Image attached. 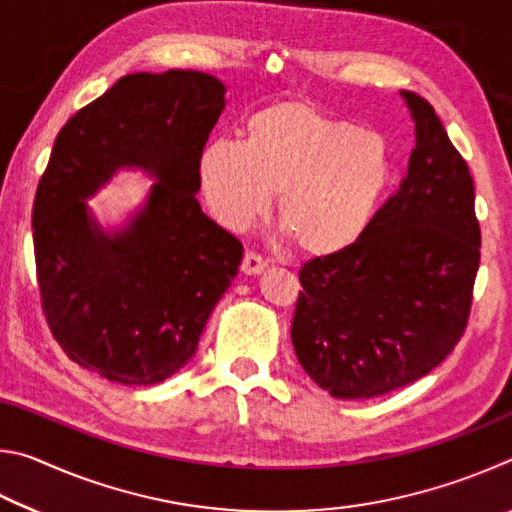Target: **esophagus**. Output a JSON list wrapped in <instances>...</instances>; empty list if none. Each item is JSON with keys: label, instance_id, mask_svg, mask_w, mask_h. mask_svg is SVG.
<instances>
[{"label": "esophagus", "instance_id": "34e87169", "mask_svg": "<svg viewBox=\"0 0 512 512\" xmlns=\"http://www.w3.org/2000/svg\"><path fill=\"white\" fill-rule=\"evenodd\" d=\"M266 268V259L259 257L257 253H246L244 262H241V273L244 275H257Z\"/></svg>", "mask_w": 512, "mask_h": 512}]
</instances>
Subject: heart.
Returning a JSON list of instances; mask_svg holds the SVG:
<instances>
[{
	"instance_id": "heart-1",
	"label": "heart",
	"mask_w": 512,
	"mask_h": 512,
	"mask_svg": "<svg viewBox=\"0 0 512 512\" xmlns=\"http://www.w3.org/2000/svg\"><path fill=\"white\" fill-rule=\"evenodd\" d=\"M391 173L384 137L307 101H277L253 112L244 142L219 137L198 158L203 201L225 230H248L280 194L277 221L314 257L357 244Z\"/></svg>"
}]
</instances>
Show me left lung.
Segmentation results:
<instances>
[{"label": "left lung", "instance_id": "1", "mask_svg": "<svg viewBox=\"0 0 512 512\" xmlns=\"http://www.w3.org/2000/svg\"><path fill=\"white\" fill-rule=\"evenodd\" d=\"M415 149L397 194L343 253L300 268V366L339 400L413 384L461 341L481 259L474 180L436 110L402 90Z\"/></svg>", "mask_w": 512, "mask_h": 512}]
</instances>
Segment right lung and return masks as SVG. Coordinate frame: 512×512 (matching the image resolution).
Returning <instances> with one entry per match:
<instances>
[{
    "label": "right lung",
    "mask_w": 512,
    "mask_h": 512,
    "mask_svg": "<svg viewBox=\"0 0 512 512\" xmlns=\"http://www.w3.org/2000/svg\"><path fill=\"white\" fill-rule=\"evenodd\" d=\"M223 108L212 74H128L56 137L31 219L42 309L67 357L108 381L151 386L183 368L239 271L241 241L196 201ZM124 168L156 183L121 229L103 231L87 198Z\"/></svg>",
    "instance_id": "obj_1"
}]
</instances>
